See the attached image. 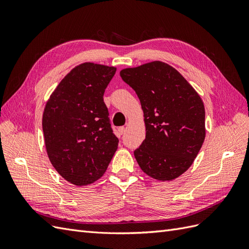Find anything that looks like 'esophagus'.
<instances>
[{"mask_svg": "<svg viewBox=\"0 0 249 249\" xmlns=\"http://www.w3.org/2000/svg\"><path fill=\"white\" fill-rule=\"evenodd\" d=\"M124 132H125V127H124V126H120V127H118V133H119L120 135H123Z\"/></svg>", "mask_w": 249, "mask_h": 249, "instance_id": "esophagus-1", "label": "esophagus"}]
</instances>
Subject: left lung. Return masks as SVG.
Instances as JSON below:
<instances>
[{"label":"left lung","instance_id":"obj_1","mask_svg":"<svg viewBox=\"0 0 249 249\" xmlns=\"http://www.w3.org/2000/svg\"><path fill=\"white\" fill-rule=\"evenodd\" d=\"M138 95L145 139L134 152L142 171L172 180L188 170L206 137L205 106L199 94L176 69L153 61L120 71Z\"/></svg>","mask_w":249,"mask_h":249}]
</instances>
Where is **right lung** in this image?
<instances>
[{
	"label": "right lung",
	"instance_id": "add662e5",
	"mask_svg": "<svg viewBox=\"0 0 249 249\" xmlns=\"http://www.w3.org/2000/svg\"><path fill=\"white\" fill-rule=\"evenodd\" d=\"M115 71L114 66L79 64L59 83L44 107L42 131L49 159L60 176L76 186L101 178L117 149L118 138L103 97Z\"/></svg>",
	"mask_w": 249,
	"mask_h": 249
}]
</instances>
